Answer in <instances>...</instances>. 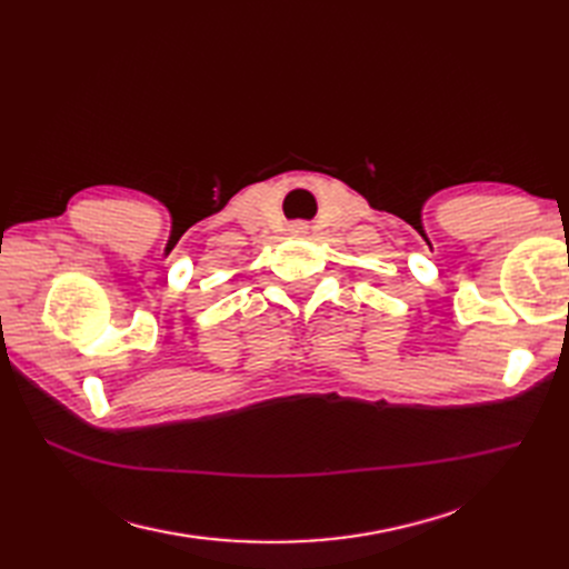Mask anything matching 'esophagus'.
Here are the masks:
<instances>
[{"label":"esophagus","mask_w":569,"mask_h":569,"mask_svg":"<svg viewBox=\"0 0 569 569\" xmlns=\"http://www.w3.org/2000/svg\"><path fill=\"white\" fill-rule=\"evenodd\" d=\"M291 230H295V232H303L306 226H301V222H299V226H291Z\"/></svg>","instance_id":"obj_1"}]
</instances>
